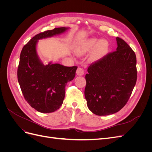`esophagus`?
I'll return each instance as SVG.
<instances>
[{"label":"esophagus","instance_id":"esophagus-1","mask_svg":"<svg viewBox=\"0 0 152 152\" xmlns=\"http://www.w3.org/2000/svg\"><path fill=\"white\" fill-rule=\"evenodd\" d=\"M76 73H77V75L81 76V75H83L84 74V69L82 68H81V67H79V68H77V70Z\"/></svg>","mask_w":152,"mask_h":152}]
</instances>
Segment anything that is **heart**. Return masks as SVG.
Segmentation results:
<instances>
[{
	"label": "heart",
	"instance_id": "obj_1",
	"mask_svg": "<svg viewBox=\"0 0 152 152\" xmlns=\"http://www.w3.org/2000/svg\"><path fill=\"white\" fill-rule=\"evenodd\" d=\"M108 48L109 44L106 40L90 38L78 44L75 48V51L78 55H83L93 50L90 54V59L93 61H98L107 54Z\"/></svg>",
	"mask_w": 152,
	"mask_h": 152
}]
</instances>
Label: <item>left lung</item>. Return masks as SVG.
I'll use <instances>...</instances> for the list:
<instances>
[{
  "label": "left lung",
  "instance_id": "obj_1",
  "mask_svg": "<svg viewBox=\"0 0 152 152\" xmlns=\"http://www.w3.org/2000/svg\"><path fill=\"white\" fill-rule=\"evenodd\" d=\"M115 51L92 63L86 75L87 105L97 115L121 110L129 99L137 80L136 56L125 41L117 37Z\"/></svg>",
  "mask_w": 152,
  "mask_h": 152
}]
</instances>
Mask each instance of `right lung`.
I'll return each mask as SVG.
<instances>
[{"label":"right lung","mask_w":152,"mask_h":152,"mask_svg":"<svg viewBox=\"0 0 152 152\" xmlns=\"http://www.w3.org/2000/svg\"><path fill=\"white\" fill-rule=\"evenodd\" d=\"M69 28L60 27L34 36L23 48L18 68V80L25 100L41 113H51L59 108L65 95L67 82L75 76L77 66L58 63L44 65L37 52L40 39L61 34Z\"/></svg>","instance_id":"1"}]
</instances>
